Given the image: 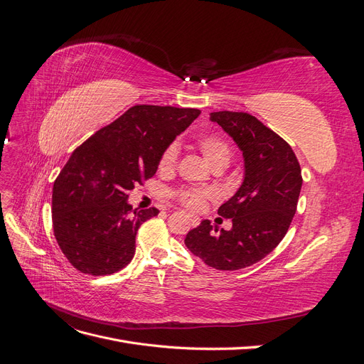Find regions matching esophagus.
Segmentation results:
<instances>
[{"instance_id": "esophagus-1", "label": "esophagus", "mask_w": 364, "mask_h": 364, "mask_svg": "<svg viewBox=\"0 0 364 364\" xmlns=\"http://www.w3.org/2000/svg\"><path fill=\"white\" fill-rule=\"evenodd\" d=\"M190 223H191V226H197L200 223V218L196 217V215H190Z\"/></svg>"}]
</instances>
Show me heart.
Instances as JSON below:
<instances>
[{"label":"heart","instance_id":"heart-1","mask_svg":"<svg viewBox=\"0 0 364 364\" xmlns=\"http://www.w3.org/2000/svg\"><path fill=\"white\" fill-rule=\"evenodd\" d=\"M196 144L199 147L203 158L208 161V164L214 168L217 167L225 168L229 164L230 158H232V149H230L228 142L218 135H214V134L200 135L197 138ZM176 161H178V146L170 144L162 151V155L159 158V162H158L159 171L162 173L171 171L174 168ZM173 196L174 199L185 208L197 211V209H200L205 205L208 199H211L213 193L208 190H200V188H181L178 191H174Z\"/></svg>","mask_w":364,"mask_h":364}]
</instances>
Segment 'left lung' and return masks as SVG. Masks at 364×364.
I'll list each match as a JSON object with an SVG mask.
<instances>
[{
    "label": "left lung",
    "mask_w": 364,
    "mask_h": 364,
    "mask_svg": "<svg viewBox=\"0 0 364 364\" xmlns=\"http://www.w3.org/2000/svg\"><path fill=\"white\" fill-rule=\"evenodd\" d=\"M211 121L243 151L245 181L218 208V215L232 218V228L213 229L203 220L185 245L209 267L240 270L267 257L287 234L302 186L301 165L289 142L250 114L220 111Z\"/></svg>",
    "instance_id": "1"
}]
</instances>
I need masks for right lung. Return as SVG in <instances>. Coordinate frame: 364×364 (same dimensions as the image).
I'll use <instances>...</instances> for the list:
<instances>
[{"mask_svg": "<svg viewBox=\"0 0 364 364\" xmlns=\"http://www.w3.org/2000/svg\"><path fill=\"white\" fill-rule=\"evenodd\" d=\"M199 109L136 105L77 147L53 186V229L74 269L92 277L124 269L135 237L156 208L136 209L127 191L153 178L162 151Z\"/></svg>", "mask_w": 364, "mask_h": 364, "instance_id": "right-lung-1", "label": "right lung"}]
</instances>
